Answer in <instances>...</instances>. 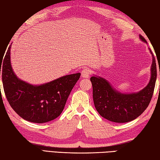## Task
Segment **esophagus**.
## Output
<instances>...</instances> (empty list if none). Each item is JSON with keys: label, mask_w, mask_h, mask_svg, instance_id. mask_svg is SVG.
Here are the masks:
<instances>
[{"label": "esophagus", "mask_w": 160, "mask_h": 160, "mask_svg": "<svg viewBox=\"0 0 160 160\" xmlns=\"http://www.w3.org/2000/svg\"><path fill=\"white\" fill-rule=\"evenodd\" d=\"M90 75V70L89 68H84L82 70V72H81V76L85 78H89Z\"/></svg>", "instance_id": "esophagus-1"}]
</instances>
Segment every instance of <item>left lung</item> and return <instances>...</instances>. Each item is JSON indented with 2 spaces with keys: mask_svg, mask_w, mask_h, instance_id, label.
Masks as SVG:
<instances>
[{
  "mask_svg": "<svg viewBox=\"0 0 160 160\" xmlns=\"http://www.w3.org/2000/svg\"><path fill=\"white\" fill-rule=\"evenodd\" d=\"M140 39L147 43L141 35ZM150 51L152 56L150 82L138 92L121 93L103 78L94 75L90 78L94 107L102 117L113 122L126 123L138 117L147 109L153 95L157 79L155 58Z\"/></svg>",
  "mask_w": 160,
  "mask_h": 160,
  "instance_id": "1",
  "label": "left lung"
}]
</instances>
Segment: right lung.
Returning <instances> with one entry per match:
<instances>
[{"instance_id": "obj_1", "label": "right lung", "mask_w": 160, "mask_h": 160, "mask_svg": "<svg viewBox=\"0 0 160 160\" xmlns=\"http://www.w3.org/2000/svg\"><path fill=\"white\" fill-rule=\"evenodd\" d=\"M10 46L0 63L2 86L10 107L26 121L43 123L53 120L63 112L70 92L80 73L65 75L49 82L33 85L16 76L10 63Z\"/></svg>"}]
</instances>
